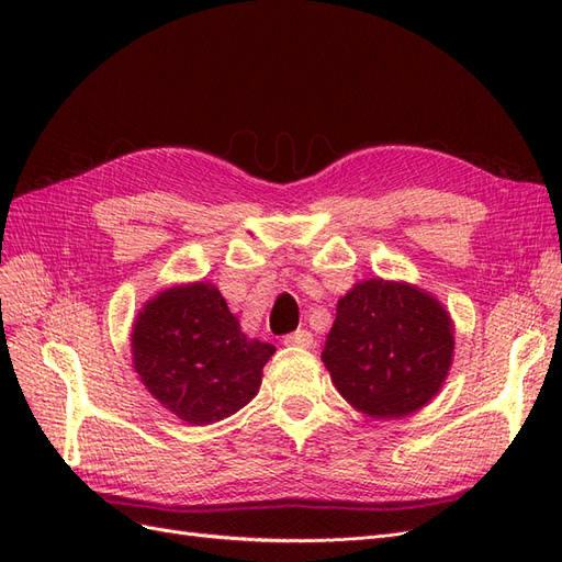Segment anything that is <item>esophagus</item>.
Masks as SVG:
<instances>
[{
	"mask_svg": "<svg viewBox=\"0 0 562 562\" xmlns=\"http://www.w3.org/2000/svg\"><path fill=\"white\" fill-rule=\"evenodd\" d=\"M285 347H300V349H310L314 345V335L310 330H295L291 335L283 337Z\"/></svg>",
	"mask_w": 562,
	"mask_h": 562,
	"instance_id": "34e87169",
	"label": "esophagus"
}]
</instances>
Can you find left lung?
Instances as JSON below:
<instances>
[{
    "instance_id": "1",
    "label": "left lung",
    "mask_w": 562,
    "mask_h": 562,
    "mask_svg": "<svg viewBox=\"0 0 562 562\" xmlns=\"http://www.w3.org/2000/svg\"><path fill=\"white\" fill-rule=\"evenodd\" d=\"M454 359V323L429 291L366 279L337 300L321 361L353 411L403 419L431 403Z\"/></svg>"
}]
</instances>
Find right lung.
<instances>
[{
    "instance_id": "add662e5",
    "label": "right lung",
    "mask_w": 562,
    "mask_h": 562,
    "mask_svg": "<svg viewBox=\"0 0 562 562\" xmlns=\"http://www.w3.org/2000/svg\"><path fill=\"white\" fill-rule=\"evenodd\" d=\"M274 351L241 330L211 281L166 288L143 304L131 328L133 370L168 413L192 427L248 405Z\"/></svg>"
}]
</instances>
